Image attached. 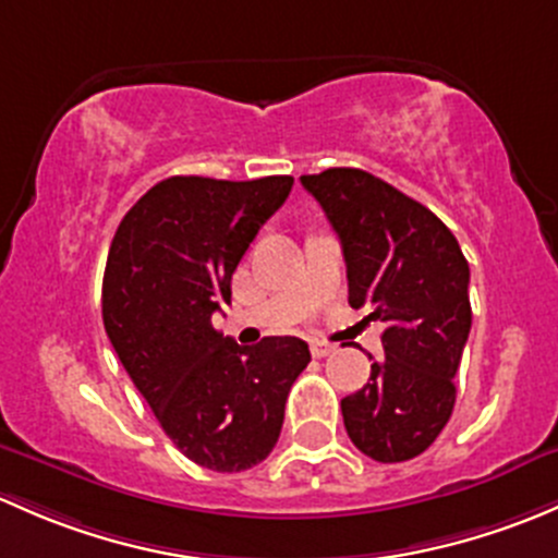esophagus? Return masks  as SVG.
Returning a JSON list of instances; mask_svg holds the SVG:
<instances>
[{"mask_svg":"<svg viewBox=\"0 0 558 558\" xmlns=\"http://www.w3.org/2000/svg\"><path fill=\"white\" fill-rule=\"evenodd\" d=\"M332 352H336V347H332V343L319 341V338H314V341H312V354H314V357H327V354H332Z\"/></svg>","mask_w":558,"mask_h":558,"instance_id":"34e87169","label":"esophagus"}]
</instances>
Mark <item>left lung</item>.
I'll return each mask as SVG.
<instances>
[{
  "mask_svg": "<svg viewBox=\"0 0 558 558\" xmlns=\"http://www.w3.org/2000/svg\"><path fill=\"white\" fill-rule=\"evenodd\" d=\"M347 260L349 306L387 322L384 357L360 392L341 400L343 427L365 457L405 462L451 418L470 336V266L427 206L363 169L303 174Z\"/></svg>",
  "mask_w": 558,
  "mask_h": 558,
  "instance_id": "8db88e82",
  "label": "left lung"
}]
</instances>
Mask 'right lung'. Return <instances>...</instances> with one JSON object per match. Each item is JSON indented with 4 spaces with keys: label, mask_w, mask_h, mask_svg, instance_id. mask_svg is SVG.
Wrapping results in <instances>:
<instances>
[{
    "label": "right lung",
    "mask_w": 558,
    "mask_h": 558,
    "mask_svg": "<svg viewBox=\"0 0 558 558\" xmlns=\"http://www.w3.org/2000/svg\"><path fill=\"white\" fill-rule=\"evenodd\" d=\"M290 191L292 177H169L131 206L109 246V341L171 444L217 473L274 451L290 387L312 363L295 336L239 347L211 325L231 303L239 260Z\"/></svg>",
    "instance_id": "right-lung-1"
}]
</instances>
